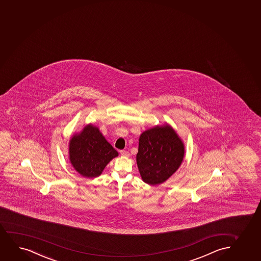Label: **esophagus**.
I'll return each mask as SVG.
<instances>
[{"label":"esophagus","instance_id":"34e87169","mask_svg":"<svg viewBox=\"0 0 261 261\" xmlns=\"http://www.w3.org/2000/svg\"><path fill=\"white\" fill-rule=\"evenodd\" d=\"M120 154H121V155H123V156H129V155H130L129 152L126 151V150H120Z\"/></svg>","mask_w":261,"mask_h":261}]
</instances>
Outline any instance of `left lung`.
I'll use <instances>...</instances> for the list:
<instances>
[{
  "instance_id": "1",
  "label": "left lung",
  "mask_w": 261,
  "mask_h": 261,
  "mask_svg": "<svg viewBox=\"0 0 261 261\" xmlns=\"http://www.w3.org/2000/svg\"><path fill=\"white\" fill-rule=\"evenodd\" d=\"M184 153L183 142L168 125L142 133L136 155L142 180L151 186L167 180L180 166Z\"/></svg>"
}]
</instances>
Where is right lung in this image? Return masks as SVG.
Wrapping results in <instances>:
<instances>
[{"instance_id": "obj_1", "label": "right lung", "mask_w": 261, "mask_h": 261, "mask_svg": "<svg viewBox=\"0 0 261 261\" xmlns=\"http://www.w3.org/2000/svg\"><path fill=\"white\" fill-rule=\"evenodd\" d=\"M118 155L115 148L96 126H85L69 142V158L75 171L86 177H96Z\"/></svg>"}]
</instances>
